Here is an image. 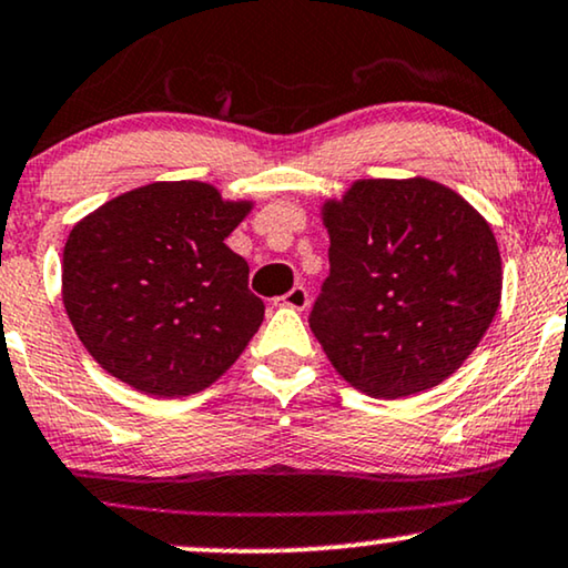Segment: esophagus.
<instances>
[{"mask_svg":"<svg viewBox=\"0 0 568 568\" xmlns=\"http://www.w3.org/2000/svg\"><path fill=\"white\" fill-rule=\"evenodd\" d=\"M307 290L305 286H294V290H290L282 297V305H286V307H292V311H305L307 307Z\"/></svg>","mask_w":568,"mask_h":568,"instance_id":"obj_1","label":"esophagus"}]
</instances>
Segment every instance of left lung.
Wrapping results in <instances>:
<instances>
[{
  "mask_svg": "<svg viewBox=\"0 0 568 568\" xmlns=\"http://www.w3.org/2000/svg\"><path fill=\"white\" fill-rule=\"evenodd\" d=\"M321 219L331 274L311 328L334 371L375 399L428 392L459 371L504 286L488 221L425 176L352 182Z\"/></svg>",
  "mask_w": 568,
  "mask_h": 568,
  "instance_id": "8db88e82",
  "label": "left lung"
}]
</instances>
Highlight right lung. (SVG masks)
Here are the masks:
<instances>
[{"label":"right lung","instance_id":"obj_1","mask_svg":"<svg viewBox=\"0 0 568 568\" xmlns=\"http://www.w3.org/2000/svg\"><path fill=\"white\" fill-rule=\"evenodd\" d=\"M209 182H151L106 201L64 242L62 302L95 363L135 392L209 388L263 321L226 237L253 211Z\"/></svg>","mask_w":568,"mask_h":568}]
</instances>
